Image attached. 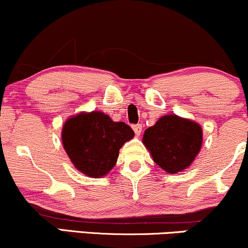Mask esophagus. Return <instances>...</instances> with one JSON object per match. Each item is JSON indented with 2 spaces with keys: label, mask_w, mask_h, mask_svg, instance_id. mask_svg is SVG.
<instances>
[{
  "label": "esophagus",
  "mask_w": 248,
  "mask_h": 248,
  "mask_svg": "<svg viewBox=\"0 0 248 248\" xmlns=\"http://www.w3.org/2000/svg\"><path fill=\"white\" fill-rule=\"evenodd\" d=\"M133 130L135 132V135L139 136L142 133V124H134Z\"/></svg>",
  "instance_id": "esophagus-1"
}]
</instances>
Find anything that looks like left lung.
Here are the masks:
<instances>
[{
	"instance_id": "obj_1",
	"label": "left lung",
	"mask_w": 248,
	"mask_h": 248,
	"mask_svg": "<svg viewBox=\"0 0 248 248\" xmlns=\"http://www.w3.org/2000/svg\"><path fill=\"white\" fill-rule=\"evenodd\" d=\"M154 162L167 173H177L191 166L203 143V129L197 122L176 114L161 116L142 138Z\"/></svg>"
}]
</instances>
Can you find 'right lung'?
Segmentation results:
<instances>
[{
    "instance_id": "1",
    "label": "right lung",
    "mask_w": 248,
    "mask_h": 248,
    "mask_svg": "<svg viewBox=\"0 0 248 248\" xmlns=\"http://www.w3.org/2000/svg\"><path fill=\"white\" fill-rule=\"evenodd\" d=\"M124 122H115L100 110L70 116L62 129V147L78 171L104 177L115 166L119 150L134 138Z\"/></svg>"
}]
</instances>
